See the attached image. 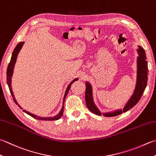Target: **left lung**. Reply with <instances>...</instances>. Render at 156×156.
Returning <instances> with one entry per match:
<instances>
[{
  "label": "left lung",
  "mask_w": 156,
  "mask_h": 156,
  "mask_svg": "<svg viewBox=\"0 0 156 156\" xmlns=\"http://www.w3.org/2000/svg\"><path fill=\"white\" fill-rule=\"evenodd\" d=\"M138 53L139 54V57L137 60V80L136 88L134 92L133 95L131 97L130 99L129 102L126 103V106L124 107L123 109V112H126L129 110L130 109L133 108L137 103L139 101L140 99L143 94V92L147 86V74H148V66L147 62L146 60V55L144 49L141 47H139L138 49ZM85 101H86V105L88 109L96 115H101V114L95 105L94 104L92 95V88L90 84L86 83V92H85ZM122 112L116 111L113 113H109V114H103L107 117H113L115 115L121 114Z\"/></svg>",
  "instance_id": "1"
}]
</instances>
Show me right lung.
<instances>
[{
	"instance_id": "add662e5",
	"label": "right lung",
	"mask_w": 156,
	"mask_h": 156,
	"mask_svg": "<svg viewBox=\"0 0 156 156\" xmlns=\"http://www.w3.org/2000/svg\"><path fill=\"white\" fill-rule=\"evenodd\" d=\"M24 44V42H20V43H18L17 45L15 47V49L13 52V53H12V56H11V61L10 62H9V65H8V68H7V84L9 86V90H10V93L12 95V97H13V101L14 102L16 103L17 105H18L17 102L16 101V100H15V97H14V95H13V91H12V88H11V77H12V75H13V68H14V66H15V62H16V59H17V55L18 53H19V52L20 51V49L21 48V47H22L23 44ZM78 79H74V80H73L71 83H70L69 85L68 88H67V89L66 90V93H65V95H64V97H63V106H62V109H61L60 112L58 114V115H57L55 117H53V118H42V117H39V116H37V115H34L32 114H31V113H30L28 112H27L26 110H24L23 109V112L26 113L27 114L30 115V116L33 117L35 119H37V120H46V121H52V120H59V119L63 115V110H64V101H65V99H66V97L67 96V94H68V92H69V90L70 87H71V85L72 84V83L74 82L77 80ZM18 106L20 107V108L21 109H22L21 108V107L18 105Z\"/></svg>"
}]
</instances>
